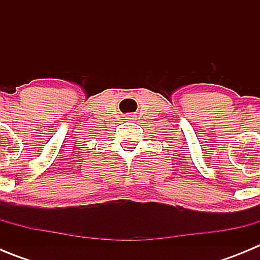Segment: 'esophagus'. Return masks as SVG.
Listing matches in <instances>:
<instances>
[{
	"label": "esophagus",
	"mask_w": 260,
	"mask_h": 260,
	"mask_svg": "<svg viewBox=\"0 0 260 260\" xmlns=\"http://www.w3.org/2000/svg\"><path fill=\"white\" fill-rule=\"evenodd\" d=\"M127 119H134V116H127Z\"/></svg>",
	"instance_id": "esophagus-1"
}]
</instances>
